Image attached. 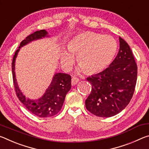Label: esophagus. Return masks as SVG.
I'll use <instances>...</instances> for the list:
<instances>
[{"label":"esophagus","mask_w":149,"mask_h":149,"mask_svg":"<svg viewBox=\"0 0 149 149\" xmlns=\"http://www.w3.org/2000/svg\"><path fill=\"white\" fill-rule=\"evenodd\" d=\"M79 81V79L77 77H73L72 79V85H76L78 82Z\"/></svg>","instance_id":"34e87169"}]
</instances>
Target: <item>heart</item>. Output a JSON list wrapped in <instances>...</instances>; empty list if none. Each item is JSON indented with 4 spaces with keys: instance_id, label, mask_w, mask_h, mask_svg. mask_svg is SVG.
<instances>
[{
    "instance_id": "1",
    "label": "heart",
    "mask_w": 149,
    "mask_h": 149,
    "mask_svg": "<svg viewBox=\"0 0 149 149\" xmlns=\"http://www.w3.org/2000/svg\"><path fill=\"white\" fill-rule=\"evenodd\" d=\"M118 49L116 41L108 35L85 31L77 35L68 45V51L77 56L79 70L87 74H95L105 70L112 62ZM62 63L70 68L74 57L65 52L62 55Z\"/></svg>"
}]
</instances>
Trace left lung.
<instances>
[{
    "label": "left lung",
    "mask_w": 149,
    "mask_h": 149,
    "mask_svg": "<svg viewBox=\"0 0 149 149\" xmlns=\"http://www.w3.org/2000/svg\"><path fill=\"white\" fill-rule=\"evenodd\" d=\"M119 40V52L109 67L87 78L92 88L85 107L99 117L118 114L129 104L135 91L137 65L129 45L121 37Z\"/></svg>",
    "instance_id": "left-lung-1"
}]
</instances>
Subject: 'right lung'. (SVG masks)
<instances>
[{
  "label": "right lung",
  "instance_id": "1",
  "mask_svg": "<svg viewBox=\"0 0 149 149\" xmlns=\"http://www.w3.org/2000/svg\"><path fill=\"white\" fill-rule=\"evenodd\" d=\"M47 32L45 29H42L35 31L27 36L20 43L19 49H17L14 55L12 63L13 83L17 98L30 112L41 118L53 116L60 112L64 103L65 95L71 89V76L69 74L63 73L56 74L44 95L38 100H30L26 99L22 94L17 85L14 72L15 60L20 48L34 40L41 39L42 37L47 36Z\"/></svg>",
  "mask_w": 149,
  "mask_h": 149
}]
</instances>
